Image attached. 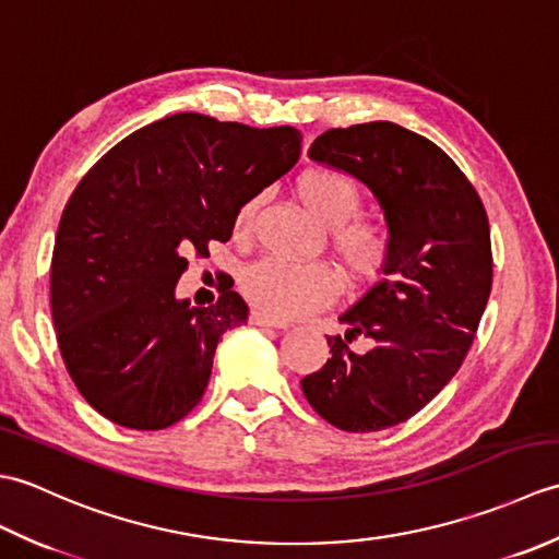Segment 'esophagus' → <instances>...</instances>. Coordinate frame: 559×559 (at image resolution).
<instances>
[{"label":"esophagus","instance_id":"esophagus-1","mask_svg":"<svg viewBox=\"0 0 559 559\" xmlns=\"http://www.w3.org/2000/svg\"><path fill=\"white\" fill-rule=\"evenodd\" d=\"M249 322H252L254 326H271V329H288L290 326L288 322H283V319H276L261 310H252V314H249Z\"/></svg>","mask_w":559,"mask_h":559}]
</instances>
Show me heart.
Masks as SVG:
<instances>
[{"label": "heart", "mask_w": 559, "mask_h": 559, "mask_svg": "<svg viewBox=\"0 0 559 559\" xmlns=\"http://www.w3.org/2000/svg\"><path fill=\"white\" fill-rule=\"evenodd\" d=\"M298 197L305 209L326 228L334 230V249L353 278H374L391 259V235L382 223L352 221L360 211V189L350 177L329 168L305 170L298 182ZM261 197L247 199L235 213V233L252 230ZM341 281L326 264H298L276 257H266L247 266L242 273L245 298L271 317L295 319L322 310L336 298Z\"/></svg>", "instance_id": "1"}]
</instances>
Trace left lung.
I'll use <instances>...</instances> for the list:
<instances>
[{"instance_id":"8db88e82","label":"left lung","mask_w":559,"mask_h":559,"mask_svg":"<svg viewBox=\"0 0 559 559\" xmlns=\"http://www.w3.org/2000/svg\"><path fill=\"white\" fill-rule=\"evenodd\" d=\"M310 158L353 175L384 211V276L326 336L331 358L300 386L338 430L377 432L406 423L459 372L492 288L488 213L456 163L394 122L329 129ZM373 338L358 356L349 343Z\"/></svg>"}]
</instances>
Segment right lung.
Returning a JSON list of instances; mask_svg holds the SVG:
<instances>
[{
    "instance_id": "right-lung-1",
    "label": "right lung",
    "mask_w": 559,
    "mask_h": 559,
    "mask_svg": "<svg viewBox=\"0 0 559 559\" xmlns=\"http://www.w3.org/2000/svg\"><path fill=\"white\" fill-rule=\"evenodd\" d=\"M295 127L257 129L177 112L136 129L83 175L59 221L50 305L59 353L81 396L129 430H163L192 411L213 355L247 305L175 295L187 254L228 242L247 199L300 158Z\"/></svg>"
}]
</instances>
